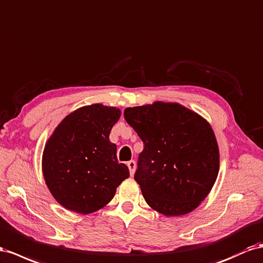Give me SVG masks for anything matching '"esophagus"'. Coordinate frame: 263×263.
<instances>
[{
  "instance_id": "obj_1",
  "label": "esophagus",
  "mask_w": 263,
  "mask_h": 263,
  "mask_svg": "<svg viewBox=\"0 0 263 263\" xmlns=\"http://www.w3.org/2000/svg\"><path fill=\"white\" fill-rule=\"evenodd\" d=\"M127 166H128L130 176H133L134 173H135V169H136V162H135L134 160H130V161L127 162Z\"/></svg>"
}]
</instances>
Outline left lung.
<instances>
[{"mask_svg": "<svg viewBox=\"0 0 263 263\" xmlns=\"http://www.w3.org/2000/svg\"><path fill=\"white\" fill-rule=\"evenodd\" d=\"M124 117L144 143L134 178L146 202L168 217L196 209L219 172L210 125L179 104L162 102L128 107Z\"/></svg>", "mask_w": 263, "mask_h": 263, "instance_id": "8db88e82", "label": "left lung"}]
</instances>
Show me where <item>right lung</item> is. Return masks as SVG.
Here are the masks:
<instances>
[{"label": "right lung", "mask_w": 263, "mask_h": 263, "mask_svg": "<svg viewBox=\"0 0 263 263\" xmlns=\"http://www.w3.org/2000/svg\"><path fill=\"white\" fill-rule=\"evenodd\" d=\"M120 110L101 104L70 112L56 127L43 154V175L58 202L79 214L107 204L116 188L129 177L119 164L109 133Z\"/></svg>", "instance_id": "1"}]
</instances>
